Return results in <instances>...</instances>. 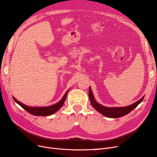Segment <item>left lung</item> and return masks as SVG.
Segmentation results:
<instances>
[{"label":"left lung","instance_id":"1","mask_svg":"<svg viewBox=\"0 0 157 157\" xmlns=\"http://www.w3.org/2000/svg\"><path fill=\"white\" fill-rule=\"evenodd\" d=\"M144 98V96L142 97V98H141L140 100L132 104V105L129 106L124 107H107L98 103L96 101V99H94L91 88H90V87L89 88V99L92 107L99 113L102 114L103 115L109 118H119L127 115V114L131 112L132 110H134L143 101Z\"/></svg>","mask_w":157,"mask_h":157}]
</instances>
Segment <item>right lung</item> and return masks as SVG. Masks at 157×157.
<instances>
[{
    "label": "right lung",
    "instance_id": "1",
    "mask_svg": "<svg viewBox=\"0 0 157 157\" xmlns=\"http://www.w3.org/2000/svg\"><path fill=\"white\" fill-rule=\"evenodd\" d=\"M69 90H67L66 93L64 94L63 98L57 103L54 104L53 105L51 106H47V107H29L27 105H24L20 101H17V99L13 97V100L15 101L17 104H19L22 108L25 109L26 111L29 113L31 115H35V116H49L52 115V114L55 113L56 111H58L59 109L63 106V103L65 101L66 97H67V94Z\"/></svg>",
    "mask_w": 157,
    "mask_h": 157
}]
</instances>
